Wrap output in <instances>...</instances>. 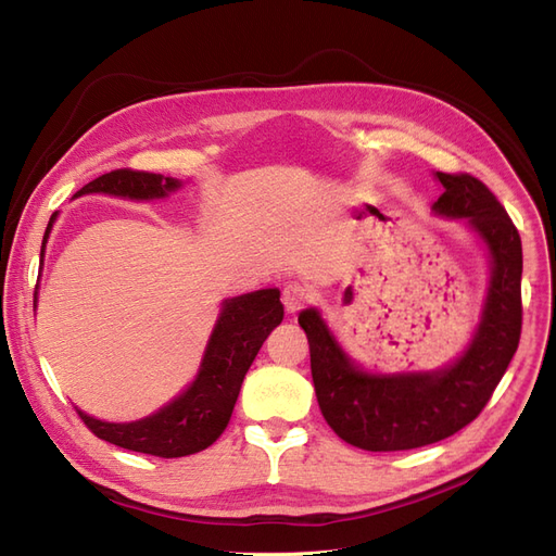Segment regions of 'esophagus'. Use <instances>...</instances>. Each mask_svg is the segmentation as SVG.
Here are the masks:
<instances>
[{"instance_id":"esophagus-1","label":"esophagus","mask_w":556,"mask_h":556,"mask_svg":"<svg viewBox=\"0 0 556 556\" xmlns=\"http://www.w3.org/2000/svg\"><path fill=\"white\" fill-rule=\"evenodd\" d=\"M281 302L288 313H298L300 308H304L311 302V293L300 283H286L281 291Z\"/></svg>"}]
</instances>
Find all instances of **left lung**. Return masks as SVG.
Wrapping results in <instances>:
<instances>
[{
    "instance_id": "8db88e82",
    "label": "left lung",
    "mask_w": 556,
    "mask_h": 556,
    "mask_svg": "<svg viewBox=\"0 0 556 556\" xmlns=\"http://www.w3.org/2000/svg\"><path fill=\"white\" fill-rule=\"evenodd\" d=\"M437 177L445 190L433 211L468 218L493 263L484 318L454 366L418 375H366L338 348L318 311L300 313L320 412L345 443L368 452L431 445L470 425L489 404L520 343L522 243L516 225L484 181L468 173Z\"/></svg>"
}]
</instances>
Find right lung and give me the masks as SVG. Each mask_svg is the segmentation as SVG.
<instances>
[{
  "label": "right lung",
  "instance_id": "add662e5",
  "mask_svg": "<svg viewBox=\"0 0 556 556\" xmlns=\"http://www.w3.org/2000/svg\"><path fill=\"white\" fill-rule=\"evenodd\" d=\"M175 188H179V181L173 177L117 167V170L88 181L75 192V198L86 195V192H109V195L131 200H152L167 195ZM52 223L54 215L45 229L42 250ZM281 320L283 304L277 288L227 300L220 320L213 329L198 379L175 402L163 406L150 418L125 425L94 420L79 408L77 414L94 437L117 447L161 458L198 454L218 441L227 429L240 383H243L263 341Z\"/></svg>",
  "mask_w": 556,
  "mask_h": 556
}]
</instances>
